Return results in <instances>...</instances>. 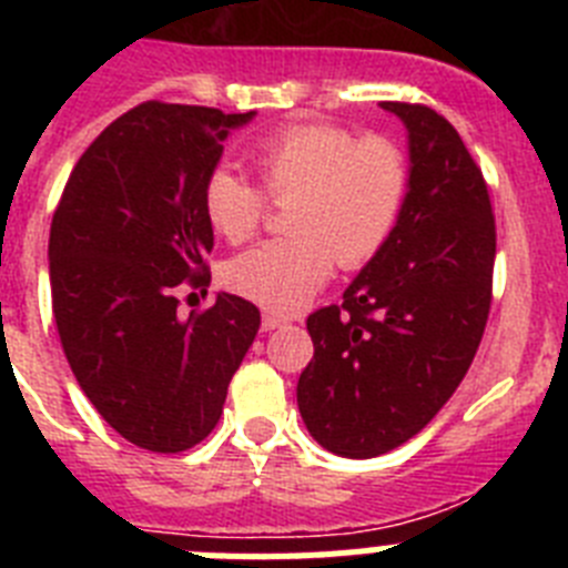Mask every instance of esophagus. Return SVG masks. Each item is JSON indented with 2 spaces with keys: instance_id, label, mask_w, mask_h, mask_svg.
Wrapping results in <instances>:
<instances>
[{
  "instance_id": "esophagus-1",
  "label": "esophagus",
  "mask_w": 568,
  "mask_h": 568,
  "mask_svg": "<svg viewBox=\"0 0 568 568\" xmlns=\"http://www.w3.org/2000/svg\"><path fill=\"white\" fill-rule=\"evenodd\" d=\"M278 327H287V318H284V315H275V313L261 315V329H264V333H270V329H278Z\"/></svg>"
}]
</instances>
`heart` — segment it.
Wrapping results in <instances>:
<instances>
[{
	"instance_id": "obj_1",
	"label": "heart",
	"mask_w": 568,
	"mask_h": 568,
	"mask_svg": "<svg viewBox=\"0 0 568 568\" xmlns=\"http://www.w3.org/2000/svg\"><path fill=\"white\" fill-rule=\"evenodd\" d=\"M250 162L270 199H290L293 235L235 255L224 278L230 290L275 313L304 307L335 261L361 267L375 258L398 227L409 193L404 150L384 135L358 139L344 124H290L261 139ZM267 195L230 168H215L204 182V215L235 244L258 230Z\"/></svg>"
}]
</instances>
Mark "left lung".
Masks as SVG:
<instances>
[{"instance_id":"obj_1","label":"left lung","mask_w":568,"mask_h":568,"mask_svg":"<svg viewBox=\"0 0 568 568\" xmlns=\"http://www.w3.org/2000/svg\"><path fill=\"white\" fill-rule=\"evenodd\" d=\"M409 139L398 227L344 290L307 318L313 361L298 378L310 435L341 458H375L418 435L453 398L484 338L495 215L484 173L433 108L381 102Z\"/></svg>"}]
</instances>
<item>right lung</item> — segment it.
<instances>
[{
  "label": "right lung",
  "mask_w": 568,
  "mask_h": 568,
  "mask_svg": "<svg viewBox=\"0 0 568 568\" xmlns=\"http://www.w3.org/2000/svg\"><path fill=\"white\" fill-rule=\"evenodd\" d=\"M253 115L139 104L84 150L53 213L50 295L70 369L115 433L150 453L213 433L258 333V307L239 295L187 318L175 298L182 281L210 284L204 182Z\"/></svg>",
  "instance_id": "add662e5"
}]
</instances>
